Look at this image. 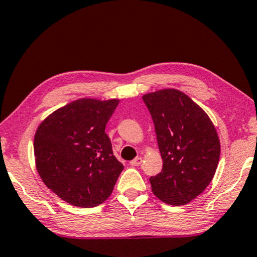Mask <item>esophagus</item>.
<instances>
[{
  "label": "esophagus",
  "instance_id": "34e87169",
  "mask_svg": "<svg viewBox=\"0 0 257 257\" xmlns=\"http://www.w3.org/2000/svg\"><path fill=\"white\" fill-rule=\"evenodd\" d=\"M142 164V158H135L134 159V160H132L131 161V165H132V166H140V165H141Z\"/></svg>",
  "mask_w": 257,
  "mask_h": 257
}]
</instances>
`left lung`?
Masks as SVG:
<instances>
[{"instance_id": "8db88e82", "label": "left lung", "mask_w": 257, "mask_h": 257, "mask_svg": "<svg viewBox=\"0 0 257 257\" xmlns=\"http://www.w3.org/2000/svg\"><path fill=\"white\" fill-rule=\"evenodd\" d=\"M154 122L162 170L149 178L153 193L171 205H185L211 183L220 144L206 112L184 92L159 90L142 97Z\"/></svg>"}]
</instances>
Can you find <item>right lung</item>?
<instances>
[{
  "instance_id": "right-lung-1",
  "label": "right lung",
  "mask_w": 257,
  "mask_h": 257,
  "mask_svg": "<svg viewBox=\"0 0 257 257\" xmlns=\"http://www.w3.org/2000/svg\"><path fill=\"white\" fill-rule=\"evenodd\" d=\"M118 99L83 98L51 113L34 138L35 165L45 185L79 207L111 194L123 165L115 158L105 125Z\"/></svg>"
}]
</instances>
